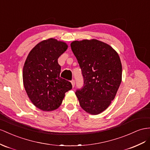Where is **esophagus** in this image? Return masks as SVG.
<instances>
[{"label": "esophagus", "mask_w": 150, "mask_h": 150, "mask_svg": "<svg viewBox=\"0 0 150 150\" xmlns=\"http://www.w3.org/2000/svg\"><path fill=\"white\" fill-rule=\"evenodd\" d=\"M71 83L72 84V87H74V86H75V80H72L71 81Z\"/></svg>", "instance_id": "esophagus-1"}]
</instances>
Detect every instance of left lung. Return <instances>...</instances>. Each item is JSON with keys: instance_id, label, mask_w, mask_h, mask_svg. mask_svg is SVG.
Segmentation results:
<instances>
[{"instance_id": "left-lung-1", "label": "left lung", "mask_w": 150, "mask_h": 150, "mask_svg": "<svg viewBox=\"0 0 150 150\" xmlns=\"http://www.w3.org/2000/svg\"><path fill=\"white\" fill-rule=\"evenodd\" d=\"M71 48L83 78V86L75 94L83 110L98 115L110 106L120 85V57L110 45L96 39L74 41Z\"/></svg>"}]
</instances>
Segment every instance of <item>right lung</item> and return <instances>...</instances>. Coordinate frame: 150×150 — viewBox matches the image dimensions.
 Returning <instances> with one entry per match:
<instances>
[{"label": "right lung", "mask_w": 150, "mask_h": 150, "mask_svg": "<svg viewBox=\"0 0 150 150\" xmlns=\"http://www.w3.org/2000/svg\"><path fill=\"white\" fill-rule=\"evenodd\" d=\"M68 45L54 38L37 44L28 54L23 70V80L28 98L37 108L49 112L58 108L65 93L71 89L70 82L60 77L57 59Z\"/></svg>", "instance_id": "obj_1"}]
</instances>
